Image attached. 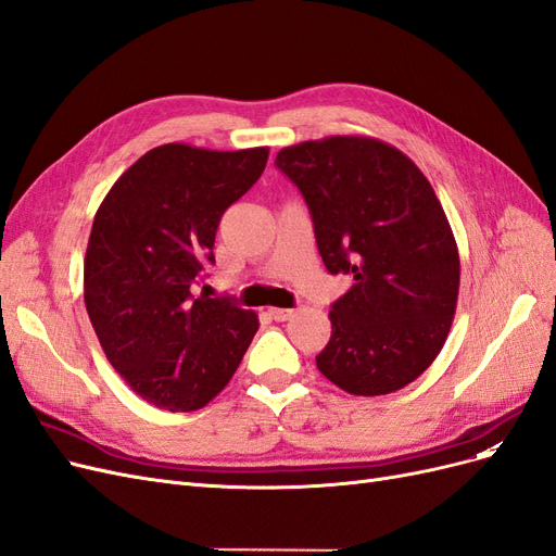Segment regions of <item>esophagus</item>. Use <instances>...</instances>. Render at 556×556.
I'll return each mask as SVG.
<instances>
[{
	"label": "esophagus",
	"instance_id": "obj_1",
	"mask_svg": "<svg viewBox=\"0 0 556 556\" xmlns=\"http://www.w3.org/2000/svg\"><path fill=\"white\" fill-rule=\"evenodd\" d=\"M267 314H270V318H275V320H289L293 316V309L273 307V309H267Z\"/></svg>",
	"mask_w": 556,
	"mask_h": 556
}]
</instances>
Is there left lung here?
<instances>
[{
  "label": "left lung",
  "mask_w": 556,
  "mask_h": 556,
  "mask_svg": "<svg viewBox=\"0 0 556 556\" xmlns=\"http://www.w3.org/2000/svg\"><path fill=\"white\" fill-rule=\"evenodd\" d=\"M275 164L309 205L328 273L353 275L318 371L357 397L414 383L441 353L459 295L457 242L432 185L371 136L304 140Z\"/></svg>",
  "instance_id": "1"
}]
</instances>
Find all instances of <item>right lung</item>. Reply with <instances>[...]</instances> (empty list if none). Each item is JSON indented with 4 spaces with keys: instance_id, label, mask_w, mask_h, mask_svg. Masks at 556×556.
<instances>
[{
    "instance_id": "right-lung-1",
    "label": "right lung",
    "mask_w": 556,
    "mask_h": 556,
    "mask_svg": "<svg viewBox=\"0 0 556 556\" xmlns=\"http://www.w3.org/2000/svg\"><path fill=\"white\" fill-rule=\"evenodd\" d=\"M270 148L166 142L105 193L87 240L83 289L99 344L138 397L187 414L228 386L258 316L195 298L224 212L254 187Z\"/></svg>"
}]
</instances>
